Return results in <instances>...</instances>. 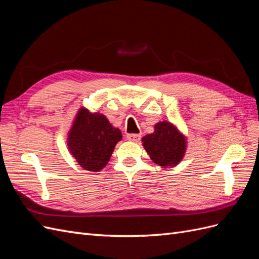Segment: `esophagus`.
<instances>
[{"mask_svg":"<svg viewBox=\"0 0 259 259\" xmlns=\"http://www.w3.org/2000/svg\"><path fill=\"white\" fill-rule=\"evenodd\" d=\"M126 138L130 140V142H133V143H139V140H140V135H138V134H128Z\"/></svg>","mask_w":259,"mask_h":259,"instance_id":"obj_1","label":"esophagus"}]
</instances>
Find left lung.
I'll use <instances>...</instances> for the list:
<instances>
[{"label": "left lung", "mask_w": 259, "mask_h": 259, "mask_svg": "<svg viewBox=\"0 0 259 259\" xmlns=\"http://www.w3.org/2000/svg\"><path fill=\"white\" fill-rule=\"evenodd\" d=\"M145 150L151 160L162 167H174L184 159L187 138L173 123L161 121L154 132L142 139Z\"/></svg>", "instance_id": "8db88e82"}]
</instances>
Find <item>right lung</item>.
<instances>
[{"instance_id":"obj_1","label":"right lung","mask_w":259,"mask_h":259,"mask_svg":"<svg viewBox=\"0 0 259 259\" xmlns=\"http://www.w3.org/2000/svg\"><path fill=\"white\" fill-rule=\"evenodd\" d=\"M122 133L103 113L80 108L68 133L67 145L70 153L86 170L99 171L111 158Z\"/></svg>"}]
</instances>
